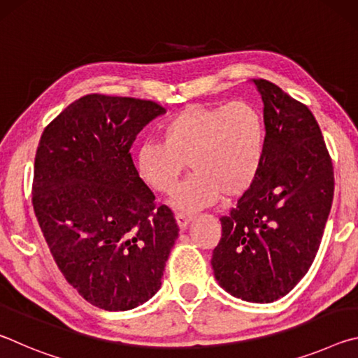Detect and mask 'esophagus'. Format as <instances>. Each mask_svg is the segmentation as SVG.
I'll use <instances>...</instances> for the list:
<instances>
[{"instance_id":"1","label":"esophagus","mask_w":358,"mask_h":358,"mask_svg":"<svg viewBox=\"0 0 358 358\" xmlns=\"http://www.w3.org/2000/svg\"><path fill=\"white\" fill-rule=\"evenodd\" d=\"M175 220H177L178 227H180L181 230H185V229L187 227V224L191 222L192 216H189V215H185V213H177V216H175Z\"/></svg>"}]
</instances>
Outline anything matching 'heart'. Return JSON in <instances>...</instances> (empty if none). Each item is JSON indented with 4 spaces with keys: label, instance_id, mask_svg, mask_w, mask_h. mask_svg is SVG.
I'll return each instance as SVG.
<instances>
[{
    "label": "heart",
    "instance_id": "1",
    "mask_svg": "<svg viewBox=\"0 0 358 358\" xmlns=\"http://www.w3.org/2000/svg\"><path fill=\"white\" fill-rule=\"evenodd\" d=\"M162 142L137 148L138 177L156 192L167 194L187 167L192 171L173 192L180 211L201 210L220 196L232 201L257 177L264 153V123L246 101L221 106H187L161 128Z\"/></svg>",
    "mask_w": 358,
    "mask_h": 358
}]
</instances>
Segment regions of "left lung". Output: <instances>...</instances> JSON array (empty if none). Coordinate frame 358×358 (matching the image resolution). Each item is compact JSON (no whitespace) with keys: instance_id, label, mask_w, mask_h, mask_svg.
<instances>
[{"instance_id":"8db88e82","label":"left lung","mask_w":358,"mask_h":358,"mask_svg":"<svg viewBox=\"0 0 358 358\" xmlns=\"http://www.w3.org/2000/svg\"><path fill=\"white\" fill-rule=\"evenodd\" d=\"M265 141L257 177L221 217L211 266L220 286L245 301L271 303L292 290L316 257L335 177L316 118L280 87L254 78Z\"/></svg>"}]
</instances>
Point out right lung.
Returning a JSON list of instances; mask_svg holds the SVG:
<instances>
[{
  "mask_svg": "<svg viewBox=\"0 0 358 358\" xmlns=\"http://www.w3.org/2000/svg\"><path fill=\"white\" fill-rule=\"evenodd\" d=\"M153 101L87 94L42 132L34 159L33 207L58 268L72 287L106 311L148 301L178 226L155 205L129 150L151 120Z\"/></svg>",
  "mask_w": 358,
  "mask_h": 358,
  "instance_id": "add662e5",
  "label": "right lung"
}]
</instances>
